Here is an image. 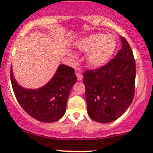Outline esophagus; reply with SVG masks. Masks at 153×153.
<instances>
[{
  "instance_id": "1",
  "label": "esophagus",
  "mask_w": 153,
  "mask_h": 153,
  "mask_svg": "<svg viewBox=\"0 0 153 153\" xmlns=\"http://www.w3.org/2000/svg\"><path fill=\"white\" fill-rule=\"evenodd\" d=\"M76 75L77 76V80L78 81H82L83 79V75L80 72H76Z\"/></svg>"
}]
</instances>
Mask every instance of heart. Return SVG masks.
I'll return each mask as SVG.
<instances>
[{
  "label": "heart",
  "mask_w": 153,
  "mask_h": 153,
  "mask_svg": "<svg viewBox=\"0 0 153 153\" xmlns=\"http://www.w3.org/2000/svg\"><path fill=\"white\" fill-rule=\"evenodd\" d=\"M78 49L88 53L87 62L91 67L99 68L105 65L116 48V40L111 35L94 33L76 42Z\"/></svg>",
  "instance_id": "obj_1"
}]
</instances>
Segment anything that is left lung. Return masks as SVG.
Listing matches in <instances>:
<instances>
[{"mask_svg":"<svg viewBox=\"0 0 153 153\" xmlns=\"http://www.w3.org/2000/svg\"><path fill=\"white\" fill-rule=\"evenodd\" d=\"M122 48L114 59L98 69L84 73L88 116L102 123L114 121L133 101L135 62L128 42L120 37Z\"/></svg>","mask_w":153,"mask_h":153,"instance_id":"obj_1","label":"left lung"}]
</instances>
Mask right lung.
<instances>
[{
    "label": "right lung",
    "mask_w": 153,
    "mask_h": 153,
    "mask_svg": "<svg viewBox=\"0 0 153 153\" xmlns=\"http://www.w3.org/2000/svg\"><path fill=\"white\" fill-rule=\"evenodd\" d=\"M10 80L16 99L25 112L39 121L52 123L65 115L69 94L77 79L74 69L61 65L52 78L40 88L20 86L14 78L12 66Z\"/></svg>",
    "instance_id": "right-lung-1"
}]
</instances>
